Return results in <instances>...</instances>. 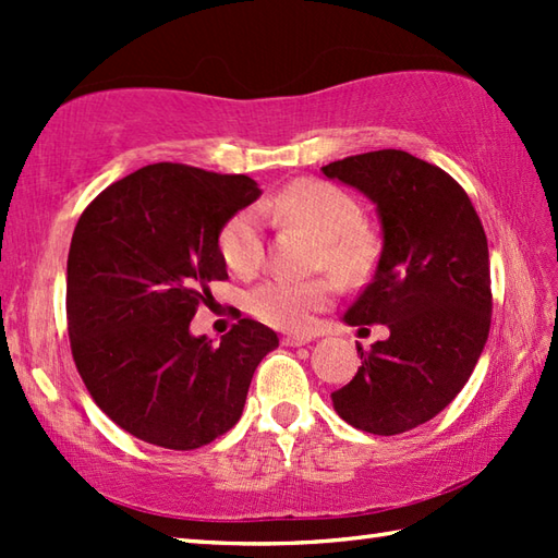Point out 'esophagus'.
<instances>
[{
	"instance_id": "esophagus-1",
	"label": "esophagus",
	"mask_w": 558,
	"mask_h": 558,
	"mask_svg": "<svg viewBox=\"0 0 558 558\" xmlns=\"http://www.w3.org/2000/svg\"><path fill=\"white\" fill-rule=\"evenodd\" d=\"M281 344L283 347H305V344H311V337H283Z\"/></svg>"
}]
</instances>
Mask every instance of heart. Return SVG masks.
<instances>
[{"instance_id": "b5f03b06", "label": "heart", "mask_w": 558, "mask_h": 558, "mask_svg": "<svg viewBox=\"0 0 558 558\" xmlns=\"http://www.w3.org/2000/svg\"><path fill=\"white\" fill-rule=\"evenodd\" d=\"M259 211L277 221L303 226L320 241V263L347 281L361 279L373 263V243L361 229L363 211L347 190L327 180L303 178L267 197ZM221 255L238 275H253L265 257L263 221L255 211H241L223 226ZM332 283L325 279L291 281L269 279L250 293V308L259 320L301 332L313 323V313L327 305Z\"/></svg>"}]
</instances>
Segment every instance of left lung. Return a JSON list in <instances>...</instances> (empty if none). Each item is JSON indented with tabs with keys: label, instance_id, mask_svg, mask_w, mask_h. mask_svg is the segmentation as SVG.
Wrapping results in <instances>:
<instances>
[{
	"label": "left lung",
	"instance_id": "1",
	"mask_svg": "<svg viewBox=\"0 0 558 558\" xmlns=\"http://www.w3.org/2000/svg\"><path fill=\"white\" fill-rule=\"evenodd\" d=\"M368 197L383 250L347 325H388L363 354L354 380L332 392L335 412L375 436L404 434L442 412L470 380L492 325L484 226L454 180L400 149L323 166Z\"/></svg>",
	"mask_w": 558,
	"mask_h": 558
}]
</instances>
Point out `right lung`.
Wrapping results in <instances>:
<instances>
[{"label":"right lung","instance_id":"right-lung-1","mask_svg":"<svg viewBox=\"0 0 558 558\" xmlns=\"http://www.w3.org/2000/svg\"><path fill=\"white\" fill-rule=\"evenodd\" d=\"M263 190L247 175L154 163L106 187L66 259L72 356L94 402L134 438L195 450L233 428L277 332L238 320L214 344L190 323L229 279L223 226Z\"/></svg>","mask_w":558,"mask_h":558}]
</instances>
